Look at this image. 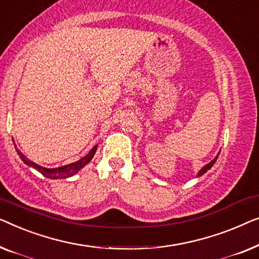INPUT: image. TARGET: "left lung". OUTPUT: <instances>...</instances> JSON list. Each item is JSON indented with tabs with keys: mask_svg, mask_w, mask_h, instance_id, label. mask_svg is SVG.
<instances>
[{
	"mask_svg": "<svg viewBox=\"0 0 259 259\" xmlns=\"http://www.w3.org/2000/svg\"><path fill=\"white\" fill-rule=\"evenodd\" d=\"M217 157H218V155L216 156V158H214V159H213V161H211L210 163H207V164H206L205 166H203V167H202V169H201V171H199V172H198V176H202V175H203V174H205V172H206V171H207V170H209V169H210V167H211V166H212V165L214 164V162H216V159H217Z\"/></svg>",
	"mask_w": 259,
	"mask_h": 259,
	"instance_id": "obj_1",
	"label": "left lung"
}]
</instances>
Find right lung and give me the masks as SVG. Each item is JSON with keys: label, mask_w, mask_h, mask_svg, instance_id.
Listing matches in <instances>:
<instances>
[{"label": "right lung", "mask_w": 259, "mask_h": 259, "mask_svg": "<svg viewBox=\"0 0 259 259\" xmlns=\"http://www.w3.org/2000/svg\"><path fill=\"white\" fill-rule=\"evenodd\" d=\"M96 149H97V145H96V147H94L92 150L89 151L88 155H85L84 157L81 158L77 162L71 163V164H68V165H64V166L54 167V169H47V167H42V166H39L37 164H35L34 162L29 161V159L25 157L23 154H22L19 149H16V151H17V154L20 155L21 159L25 163V164L35 167V169L39 171V172H41L43 176H46L48 178H67V177L72 176V175L77 174L83 166H84L85 164H88V163L92 161V158L94 157L95 152H96Z\"/></svg>", "instance_id": "1"}]
</instances>
